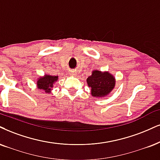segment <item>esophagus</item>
I'll list each match as a JSON object with an SVG mask.
<instances>
[{
  "label": "esophagus",
  "mask_w": 160,
  "mask_h": 160,
  "mask_svg": "<svg viewBox=\"0 0 160 160\" xmlns=\"http://www.w3.org/2000/svg\"><path fill=\"white\" fill-rule=\"evenodd\" d=\"M77 74H78V72H77L76 70H72V72H71V75H72V76H76Z\"/></svg>",
  "instance_id": "obj_1"
}]
</instances>
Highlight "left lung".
<instances>
[{
	"label": "left lung",
	"instance_id": "8db88e82",
	"mask_svg": "<svg viewBox=\"0 0 160 160\" xmlns=\"http://www.w3.org/2000/svg\"><path fill=\"white\" fill-rule=\"evenodd\" d=\"M87 83L91 88L93 97L101 98L108 96L113 90L116 84V78L109 72H102L95 70L87 78Z\"/></svg>",
	"mask_w": 160,
	"mask_h": 160
}]
</instances>
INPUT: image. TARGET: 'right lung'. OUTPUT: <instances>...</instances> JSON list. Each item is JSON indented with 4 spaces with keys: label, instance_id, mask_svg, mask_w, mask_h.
I'll return each mask as SVG.
<instances>
[{
    "label": "right lung",
    "instance_id": "obj_1",
    "mask_svg": "<svg viewBox=\"0 0 160 160\" xmlns=\"http://www.w3.org/2000/svg\"><path fill=\"white\" fill-rule=\"evenodd\" d=\"M58 79V76H50L47 74L44 76L39 77L37 79V88L38 89L43 90L47 93H50L53 88V84Z\"/></svg>",
    "mask_w": 160,
    "mask_h": 160
}]
</instances>
